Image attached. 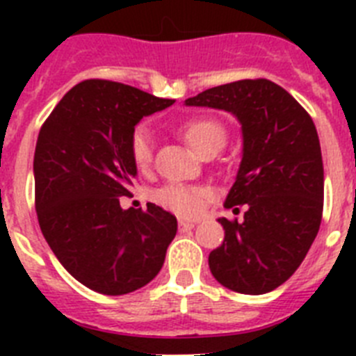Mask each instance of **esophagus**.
Listing matches in <instances>:
<instances>
[{
    "instance_id": "esophagus-1",
    "label": "esophagus",
    "mask_w": 356,
    "mask_h": 356,
    "mask_svg": "<svg viewBox=\"0 0 356 356\" xmlns=\"http://www.w3.org/2000/svg\"><path fill=\"white\" fill-rule=\"evenodd\" d=\"M194 226H196V225H194L193 221H184V219L178 222V229H180V232H188V229H193Z\"/></svg>"
}]
</instances>
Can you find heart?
Segmentation results:
<instances>
[{
  "mask_svg": "<svg viewBox=\"0 0 356 356\" xmlns=\"http://www.w3.org/2000/svg\"><path fill=\"white\" fill-rule=\"evenodd\" d=\"M180 134L184 135V139L197 155H203L207 151H219L226 139L225 127L213 118L187 119L185 122H181ZM130 151L135 165L140 171L149 168L151 160H153V144H151L149 131L144 127H139L131 135ZM205 197L207 191L197 185L169 184L156 193L159 203L185 217L197 216L203 209Z\"/></svg>",
  "mask_w": 356,
  "mask_h": 356,
  "instance_id": "b5f03b06",
  "label": "heart"
}]
</instances>
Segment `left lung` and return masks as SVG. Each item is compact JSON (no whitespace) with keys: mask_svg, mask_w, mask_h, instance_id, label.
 I'll list each match as a JSON object with an SVG mask.
<instances>
[{"mask_svg":"<svg viewBox=\"0 0 356 356\" xmlns=\"http://www.w3.org/2000/svg\"><path fill=\"white\" fill-rule=\"evenodd\" d=\"M185 105L229 112L242 130L241 165L225 207L248 210L242 222L219 217L225 241L209 254L210 271L241 294L275 291L294 275L319 232L325 171L316 124L266 78L212 87Z\"/></svg>","mask_w":356,"mask_h":356,"instance_id":"1","label":"left lung"}]
</instances>
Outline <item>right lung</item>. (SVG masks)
Segmentation results:
<instances>
[{
	"instance_id": "add662e5",
	"label": "right lung",
	"mask_w": 356,
	"mask_h": 356,
	"mask_svg": "<svg viewBox=\"0 0 356 356\" xmlns=\"http://www.w3.org/2000/svg\"><path fill=\"white\" fill-rule=\"evenodd\" d=\"M130 85L85 80L74 85L39 131L33 156L40 232L58 262L85 287L121 296L159 275L178 222L147 203L122 210L137 176L130 140L137 122L168 108Z\"/></svg>"
}]
</instances>
